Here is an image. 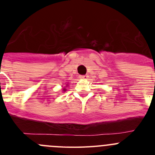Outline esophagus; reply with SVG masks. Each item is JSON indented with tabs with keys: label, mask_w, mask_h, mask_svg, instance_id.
Here are the masks:
<instances>
[{
	"label": "esophagus",
	"mask_w": 155,
	"mask_h": 155,
	"mask_svg": "<svg viewBox=\"0 0 155 155\" xmlns=\"http://www.w3.org/2000/svg\"><path fill=\"white\" fill-rule=\"evenodd\" d=\"M81 78L82 79H87V78H88V76H87V75H82V76H81Z\"/></svg>",
	"instance_id": "1"
}]
</instances>
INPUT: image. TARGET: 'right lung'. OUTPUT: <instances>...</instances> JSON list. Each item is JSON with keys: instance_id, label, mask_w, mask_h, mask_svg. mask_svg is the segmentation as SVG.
Instances as JSON below:
<instances>
[{"instance_id": "1", "label": "right lung", "mask_w": 155, "mask_h": 155, "mask_svg": "<svg viewBox=\"0 0 155 155\" xmlns=\"http://www.w3.org/2000/svg\"><path fill=\"white\" fill-rule=\"evenodd\" d=\"M64 91H65V89H64Z\"/></svg>"}]
</instances>
